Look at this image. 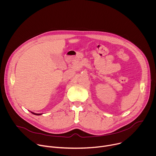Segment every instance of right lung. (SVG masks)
I'll return each instance as SVG.
<instances>
[{
	"mask_svg": "<svg viewBox=\"0 0 156 156\" xmlns=\"http://www.w3.org/2000/svg\"><path fill=\"white\" fill-rule=\"evenodd\" d=\"M33 114H34V115H42V114H36V113H34V112H31Z\"/></svg>",
	"mask_w": 156,
	"mask_h": 156,
	"instance_id": "1",
	"label": "right lung"
}]
</instances>
